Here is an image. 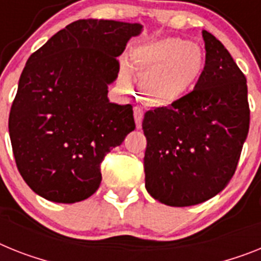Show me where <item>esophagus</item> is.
I'll return each instance as SVG.
<instances>
[{
  "label": "esophagus",
  "instance_id": "34e87169",
  "mask_svg": "<svg viewBox=\"0 0 261 261\" xmlns=\"http://www.w3.org/2000/svg\"><path fill=\"white\" fill-rule=\"evenodd\" d=\"M143 110L141 107H134V118H135V124H137V128H141L142 127V120H143Z\"/></svg>",
  "mask_w": 261,
  "mask_h": 261
}]
</instances>
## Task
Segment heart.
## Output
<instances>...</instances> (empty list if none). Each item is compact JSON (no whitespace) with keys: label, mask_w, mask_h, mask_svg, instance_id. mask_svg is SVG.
I'll use <instances>...</instances> for the list:
<instances>
[{"label":"heart","mask_w":261,"mask_h":261,"mask_svg":"<svg viewBox=\"0 0 261 261\" xmlns=\"http://www.w3.org/2000/svg\"><path fill=\"white\" fill-rule=\"evenodd\" d=\"M203 69L204 56L199 46L176 37L154 39L134 46L130 65L122 62L119 86L123 91L134 89L133 73L148 103L170 106L194 89Z\"/></svg>","instance_id":"b5f03b06"}]
</instances>
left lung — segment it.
Here are the masks:
<instances>
[{
    "label": "left lung",
    "instance_id": "left-lung-1",
    "mask_svg": "<svg viewBox=\"0 0 261 261\" xmlns=\"http://www.w3.org/2000/svg\"><path fill=\"white\" fill-rule=\"evenodd\" d=\"M205 65L176 103L144 114L146 190L171 207L195 205L224 190L249 130L247 80L223 43L201 32Z\"/></svg>",
    "mask_w": 261,
    "mask_h": 261
}]
</instances>
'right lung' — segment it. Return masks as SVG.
Listing matches in <instances>:
<instances>
[{"label":"right lung","mask_w":261,"mask_h":261,"mask_svg":"<svg viewBox=\"0 0 261 261\" xmlns=\"http://www.w3.org/2000/svg\"><path fill=\"white\" fill-rule=\"evenodd\" d=\"M142 25L78 19L29 57L9 115L19 174L39 196L75 203L97 191L100 163L135 128L133 106L111 103L119 57Z\"/></svg>","instance_id":"1"}]
</instances>
